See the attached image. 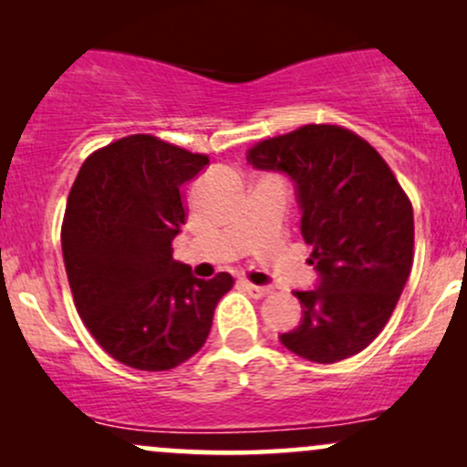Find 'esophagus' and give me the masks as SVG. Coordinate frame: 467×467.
Segmentation results:
<instances>
[{
    "mask_svg": "<svg viewBox=\"0 0 467 467\" xmlns=\"http://www.w3.org/2000/svg\"><path fill=\"white\" fill-rule=\"evenodd\" d=\"M241 285L248 289L250 296H254V298H264V296H267V294L272 292V287H267V285H254V283H250V281H241Z\"/></svg>",
    "mask_w": 467,
    "mask_h": 467,
    "instance_id": "1",
    "label": "esophagus"
}]
</instances>
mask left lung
I'll use <instances>...</instances> for the list:
<instances>
[{"label": "left lung", "instance_id": "obj_1", "mask_svg": "<svg viewBox=\"0 0 467 467\" xmlns=\"http://www.w3.org/2000/svg\"><path fill=\"white\" fill-rule=\"evenodd\" d=\"M254 169L296 182L301 233L320 283L294 292L303 320L281 334L296 356L331 364L356 356L389 323L410 275L412 203L384 158L340 125H303L248 149Z\"/></svg>", "mask_w": 467, "mask_h": 467}]
</instances>
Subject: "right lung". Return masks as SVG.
Returning a JSON list of instances; mask_svg holds the SVG:
<instances>
[{
  "mask_svg": "<svg viewBox=\"0 0 467 467\" xmlns=\"http://www.w3.org/2000/svg\"><path fill=\"white\" fill-rule=\"evenodd\" d=\"M206 164L133 133L88 155L67 195L61 245L74 305L103 351L131 368L169 371L195 356L234 285L228 272L195 278L171 248L186 222L182 186Z\"/></svg>",
  "mask_w": 467,
  "mask_h": 467,
  "instance_id": "1",
  "label": "right lung"
}]
</instances>
